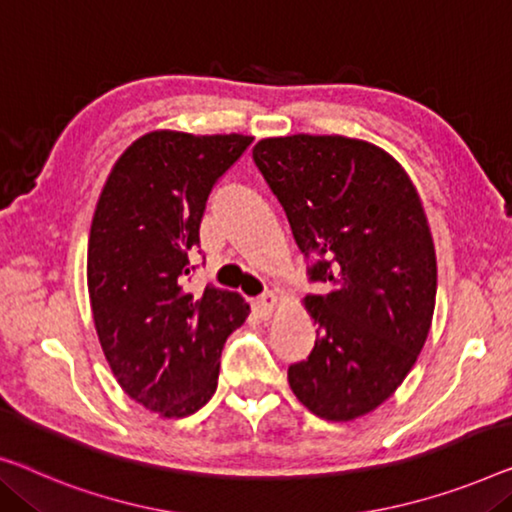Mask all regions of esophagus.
Returning a JSON list of instances; mask_svg holds the SVG:
<instances>
[{
  "instance_id": "esophagus-1",
  "label": "esophagus",
  "mask_w": 512,
  "mask_h": 512,
  "mask_svg": "<svg viewBox=\"0 0 512 512\" xmlns=\"http://www.w3.org/2000/svg\"><path fill=\"white\" fill-rule=\"evenodd\" d=\"M277 302H279V295L268 291V293H263L261 298H258V300L254 302V307H256V311H258V314H261V316H270L272 311H274V307H277Z\"/></svg>"
}]
</instances>
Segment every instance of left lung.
<instances>
[{"mask_svg": "<svg viewBox=\"0 0 512 512\" xmlns=\"http://www.w3.org/2000/svg\"><path fill=\"white\" fill-rule=\"evenodd\" d=\"M251 154L325 286L302 300L316 344L288 367L293 395L330 422L367 416L416 365L434 316L436 254L416 184L383 147L335 133L263 138Z\"/></svg>", "mask_w": 512, "mask_h": 512, "instance_id": "left-lung-1", "label": "left lung"}]
</instances>
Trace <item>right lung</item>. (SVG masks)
I'll list each match as a JSON object with an SVG mask.
<instances>
[{
  "mask_svg": "<svg viewBox=\"0 0 512 512\" xmlns=\"http://www.w3.org/2000/svg\"><path fill=\"white\" fill-rule=\"evenodd\" d=\"M242 133L159 129L115 161L87 244L94 328L127 395L161 418H187L217 390L228 335L247 321L242 295L184 288L214 182L251 145Z\"/></svg>",
  "mask_w": 512,
  "mask_h": 512,
  "instance_id": "add662e5",
  "label": "right lung"
}]
</instances>
